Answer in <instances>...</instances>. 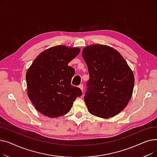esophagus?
Here are the masks:
<instances>
[{"label":"esophagus","mask_w":157,"mask_h":157,"mask_svg":"<svg viewBox=\"0 0 157 157\" xmlns=\"http://www.w3.org/2000/svg\"><path fill=\"white\" fill-rule=\"evenodd\" d=\"M78 87L81 90V91H83V85H82V84L79 85L78 86Z\"/></svg>","instance_id":"34e87169"}]
</instances>
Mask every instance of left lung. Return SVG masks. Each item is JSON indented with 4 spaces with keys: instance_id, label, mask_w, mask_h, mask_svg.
Instances as JSON below:
<instances>
[{
    "instance_id": "1",
    "label": "left lung",
    "mask_w": 157,
    "mask_h": 157,
    "mask_svg": "<svg viewBox=\"0 0 157 157\" xmlns=\"http://www.w3.org/2000/svg\"><path fill=\"white\" fill-rule=\"evenodd\" d=\"M90 76L84 100L88 111L109 118L118 114L132 95L134 76L125 60L109 46L92 44L82 51Z\"/></svg>"
}]
</instances>
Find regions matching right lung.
Masks as SVG:
<instances>
[{
    "instance_id": "right-lung-1",
    "label": "right lung",
    "mask_w": 157,
    "mask_h": 157,
    "mask_svg": "<svg viewBox=\"0 0 157 157\" xmlns=\"http://www.w3.org/2000/svg\"><path fill=\"white\" fill-rule=\"evenodd\" d=\"M79 48L56 46L40 53L26 73L27 94L42 114L57 118L67 114L82 94L71 85L74 69L68 63L80 52Z\"/></svg>"
}]
</instances>
